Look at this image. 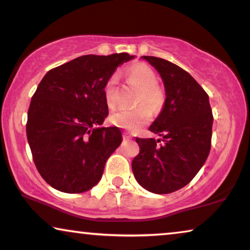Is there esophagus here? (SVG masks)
I'll return each mask as SVG.
<instances>
[{
    "label": "esophagus",
    "mask_w": 250,
    "mask_h": 250,
    "mask_svg": "<svg viewBox=\"0 0 250 250\" xmlns=\"http://www.w3.org/2000/svg\"><path fill=\"white\" fill-rule=\"evenodd\" d=\"M124 138L126 140H130V139H131V136H130L129 132H124Z\"/></svg>",
    "instance_id": "esophagus-1"
}]
</instances>
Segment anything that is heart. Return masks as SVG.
Returning a JSON list of instances; mask_svg holds the SVG:
<instances>
[{
    "instance_id": "b5f03b06",
    "label": "heart",
    "mask_w": 250,
    "mask_h": 250,
    "mask_svg": "<svg viewBox=\"0 0 250 250\" xmlns=\"http://www.w3.org/2000/svg\"><path fill=\"white\" fill-rule=\"evenodd\" d=\"M129 85L139 89L135 109H120L111 114L110 120L113 125L136 131L150 120L151 112L158 113L166 101L165 93L158 86V76L154 69L147 64L139 62L129 66L124 72ZM104 101L109 109H114L120 102L117 76H111L103 88Z\"/></svg>"
}]
</instances>
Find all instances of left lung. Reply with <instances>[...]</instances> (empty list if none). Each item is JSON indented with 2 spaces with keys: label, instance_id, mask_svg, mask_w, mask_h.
<instances>
[{
  "label": "left lung",
  "instance_id": "obj_1",
  "mask_svg": "<svg viewBox=\"0 0 250 250\" xmlns=\"http://www.w3.org/2000/svg\"><path fill=\"white\" fill-rule=\"evenodd\" d=\"M143 58L161 74L166 101L149 126L161 139L136 138L140 150L132 172L149 192L168 194L188 185L206 163L213 115L207 92L186 70L163 58Z\"/></svg>",
  "mask_w": 250,
  "mask_h": 250
}]
</instances>
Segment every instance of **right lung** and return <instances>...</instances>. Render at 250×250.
I'll return each instance as SVG.
<instances>
[{
	"label": "right lung",
	"mask_w": 250,
	"mask_h": 250,
	"mask_svg": "<svg viewBox=\"0 0 250 250\" xmlns=\"http://www.w3.org/2000/svg\"><path fill=\"white\" fill-rule=\"evenodd\" d=\"M126 53L85 55L50 69L28 110L27 137L35 165L54 188L83 193L101 180L120 146L118 126H101L109 114L103 88Z\"/></svg>",
	"instance_id": "right-lung-1"
}]
</instances>
